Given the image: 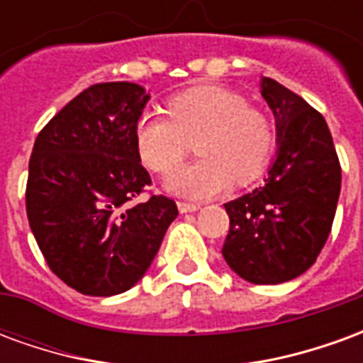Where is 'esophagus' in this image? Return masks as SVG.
I'll return each mask as SVG.
<instances>
[{"instance_id": "esophagus-1", "label": "esophagus", "mask_w": 363, "mask_h": 363, "mask_svg": "<svg viewBox=\"0 0 363 363\" xmlns=\"http://www.w3.org/2000/svg\"><path fill=\"white\" fill-rule=\"evenodd\" d=\"M177 206H179V212H181V213L196 212L198 208H200V206L194 204V202H182V200H181V202H179V204H177Z\"/></svg>"}]
</instances>
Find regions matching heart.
I'll use <instances>...</instances> for the list:
<instances>
[{"label": "heart", "mask_w": 363, "mask_h": 363, "mask_svg": "<svg viewBox=\"0 0 363 363\" xmlns=\"http://www.w3.org/2000/svg\"><path fill=\"white\" fill-rule=\"evenodd\" d=\"M167 114L145 112L134 126L138 157L153 173L176 171L199 135L196 164L177 172L167 186L186 196H212L231 181L245 186L267 169L276 128L247 96L221 85H196L167 99Z\"/></svg>", "instance_id": "1"}]
</instances>
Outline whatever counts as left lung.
<instances>
[{
	"label": "left lung",
	"instance_id": "1",
	"mask_svg": "<svg viewBox=\"0 0 363 363\" xmlns=\"http://www.w3.org/2000/svg\"><path fill=\"white\" fill-rule=\"evenodd\" d=\"M262 96L276 116L278 157L264 186L225 206L223 259L251 284L297 278L327 243L340 196L342 169L319 111L270 77Z\"/></svg>",
	"mask_w": 363,
	"mask_h": 363
}]
</instances>
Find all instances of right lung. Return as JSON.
Masks as SVG:
<instances>
[{"label":"right lung","instance_id":"add662e5","mask_svg":"<svg viewBox=\"0 0 363 363\" xmlns=\"http://www.w3.org/2000/svg\"><path fill=\"white\" fill-rule=\"evenodd\" d=\"M150 95L135 83H95L36 135L28 161V225L46 264L85 296H116L155 259L179 216L151 184L134 143Z\"/></svg>","mask_w":363,"mask_h":363}]
</instances>
